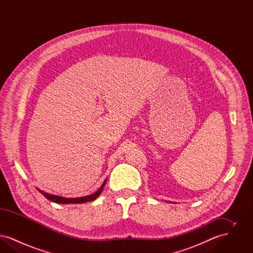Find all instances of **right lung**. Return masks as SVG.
Instances as JSON below:
<instances>
[{"label": "right lung", "mask_w": 253, "mask_h": 253, "mask_svg": "<svg viewBox=\"0 0 253 253\" xmlns=\"http://www.w3.org/2000/svg\"><path fill=\"white\" fill-rule=\"evenodd\" d=\"M107 179L103 182V184L101 185V187L96 191V193L87 196H83V197H78V198H65V197H61L58 195H54V194H50V193H44L41 190H39V192L42 193L45 198H47L50 201L55 202V203H59V204H81V203H86V202H91L93 200H95L97 198V196H99V194L102 192L105 184H106Z\"/></svg>", "instance_id": "obj_1"}]
</instances>
